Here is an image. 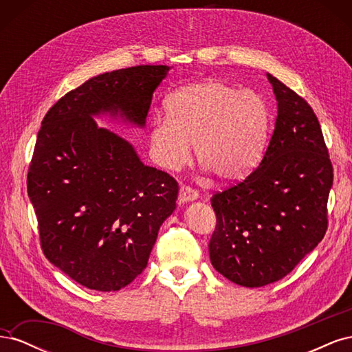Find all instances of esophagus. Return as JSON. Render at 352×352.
<instances>
[{
	"label": "esophagus",
	"mask_w": 352,
	"mask_h": 352,
	"mask_svg": "<svg viewBox=\"0 0 352 352\" xmlns=\"http://www.w3.org/2000/svg\"><path fill=\"white\" fill-rule=\"evenodd\" d=\"M198 198V192L190 186L182 185L179 189V204H185V202L195 201Z\"/></svg>",
	"instance_id": "obj_1"
}]
</instances>
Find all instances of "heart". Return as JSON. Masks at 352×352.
Listing matches in <instances>:
<instances>
[{
	"instance_id": "obj_1",
	"label": "heart",
	"mask_w": 352,
	"mask_h": 352,
	"mask_svg": "<svg viewBox=\"0 0 352 352\" xmlns=\"http://www.w3.org/2000/svg\"><path fill=\"white\" fill-rule=\"evenodd\" d=\"M166 116L150 132L154 163L167 172L185 167L195 153L206 168L235 182L258 166L267 148L272 113L261 94L220 80L186 85L166 98Z\"/></svg>"
}]
</instances>
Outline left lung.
I'll use <instances>...</instances> for the list:
<instances>
[{
	"instance_id": "1",
	"label": "left lung",
	"mask_w": 352,
	"mask_h": 352,
	"mask_svg": "<svg viewBox=\"0 0 352 352\" xmlns=\"http://www.w3.org/2000/svg\"><path fill=\"white\" fill-rule=\"evenodd\" d=\"M278 117L260 166L211 198L217 225L208 251L230 282L260 287L294 270L324 236L333 167L308 102L267 73Z\"/></svg>"
}]
</instances>
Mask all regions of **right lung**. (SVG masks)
Here are the masks:
<instances>
[{"label":"right lung","mask_w":352,"mask_h":352,"mask_svg":"<svg viewBox=\"0 0 352 352\" xmlns=\"http://www.w3.org/2000/svg\"><path fill=\"white\" fill-rule=\"evenodd\" d=\"M168 66H135L91 78L45 114L28 173L45 257L88 289L119 291L146 267L179 186L145 166L132 144L100 127L109 116L145 127Z\"/></svg>","instance_id":"add662e5"}]
</instances>
